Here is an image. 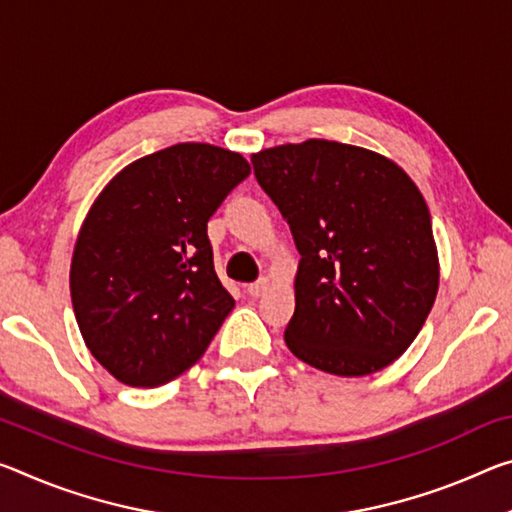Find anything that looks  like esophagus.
<instances>
[{
  "label": "esophagus",
  "mask_w": 512,
  "mask_h": 512,
  "mask_svg": "<svg viewBox=\"0 0 512 512\" xmlns=\"http://www.w3.org/2000/svg\"><path fill=\"white\" fill-rule=\"evenodd\" d=\"M246 291H248V294L253 296V298L264 296L266 291H269V278H259L257 282H253V285H248Z\"/></svg>",
  "instance_id": "34e87169"
}]
</instances>
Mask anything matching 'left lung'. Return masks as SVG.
Wrapping results in <instances>:
<instances>
[{
	"label": "left lung",
	"instance_id": "8db88e82",
	"mask_svg": "<svg viewBox=\"0 0 512 512\" xmlns=\"http://www.w3.org/2000/svg\"><path fill=\"white\" fill-rule=\"evenodd\" d=\"M250 161L300 253L289 351L344 378L389 367L424 328L440 287L417 184L385 154L326 139L275 145Z\"/></svg>",
	"mask_w": 512,
	"mask_h": 512
}]
</instances>
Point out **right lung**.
<instances>
[{
    "mask_svg": "<svg viewBox=\"0 0 512 512\" xmlns=\"http://www.w3.org/2000/svg\"><path fill=\"white\" fill-rule=\"evenodd\" d=\"M250 175L243 154L177 143L125 166L79 227L70 298L93 358L129 387L193 367L232 312L207 221Z\"/></svg>",
    "mask_w": 512,
    "mask_h": 512,
    "instance_id": "1",
    "label": "right lung"
}]
</instances>
